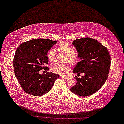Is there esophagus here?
<instances>
[{
	"label": "esophagus",
	"instance_id": "34e87169",
	"mask_svg": "<svg viewBox=\"0 0 124 124\" xmlns=\"http://www.w3.org/2000/svg\"><path fill=\"white\" fill-rule=\"evenodd\" d=\"M61 77H62V78H65V79H68V78H69V77H67V76H61Z\"/></svg>",
	"mask_w": 124,
	"mask_h": 124
}]
</instances>
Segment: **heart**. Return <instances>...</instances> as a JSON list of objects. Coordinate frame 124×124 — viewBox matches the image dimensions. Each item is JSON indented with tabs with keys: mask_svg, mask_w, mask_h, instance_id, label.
Segmentation results:
<instances>
[{
	"mask_svg": "<svg viewBox=\"0 0 124 124\" xmlns=\"http://www.w3.org/2000/svg\"><path fill=\"white\" fill-rule=\"evenodd\" d=\"M59 50L67 56L68 60L71 63H76L78 60V54L75 52L74 48L66 42L61 43L58 46ZM47 57L49 62L52 63L54 62L55 58V50L51 49L49 50L47 54ZM70 70V67L68 65H62L57 64L52 67V71L61 75H65Z\"/></svg>",
	"mask_w": 124,
	"mask_h": 124,
	"instance_id": "obj_1",
	"label": "heart"
}]
</instances>
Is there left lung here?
<instances>
[{"mask_svg":"<svg viewBox=\"0 0 124 124\" xmlns=\"http://www.w3.org/2000/svg\"><path fill=\"white\" fill-rule=\"evenodd\" d=\"M72 44L82 60L75 66L73 72L85 75L81 78H75L76 84L70 90L78 95L88 96L98 91L107 80L110 55L104 46L92 38L77 39Z\"/></svg>","mask_w":124,"mask_h":124,"instance_id":"8db88e82","label":"left lung"}]
</instances>
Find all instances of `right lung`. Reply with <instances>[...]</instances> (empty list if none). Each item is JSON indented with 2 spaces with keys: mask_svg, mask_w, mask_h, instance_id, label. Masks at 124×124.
Instances as JSON below:
<instances>
[{
  "mask_svg": "<svg viewBox=\"0 0 124 124\" xmlns=\"http://www.w3.org/2000/svg\"><path fill=\"white\" fill-rule=\"evenodd\" d=\"M57 41L36 39L21 44L16 51L13 61L14 73L21 86L29 94L35 96L49 92L59 75L47 72L40 74L48 63L47 54Z\"/></svg>",
  "mask_w": 124,
  "mask_h": 124,
  "instance_id": "add662e5",
  "label": "right lung"
}]
</instances>
